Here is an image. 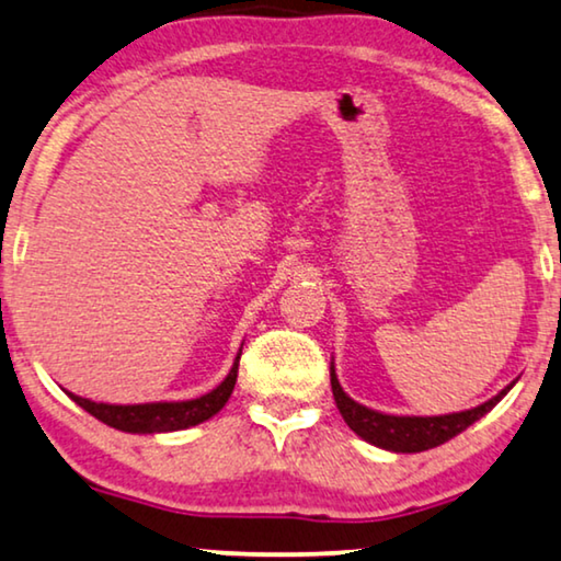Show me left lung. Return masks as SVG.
<instances>
[{"label": "left lung", "mask_w": 561, "mask_h": 561, "mask_svg": "<svg viewBox=\"0 0 561 561\" xmlns=\"http://www.w3.org/2000/svg\"><path fill=\"white\" fill-rule=\"evenodd\" d=\"M330 386H333L335 404L341 409L345 424H348L358 437L370 442V445L391 449V453H424V449L445 445L447 439L457 437L462 430H468L472 422H478L480 416L491 412L511 389L508 386V389H503L499 397H493L491 401H485V404H480L476 409H468V412L442 416H393L374 412V409L353 401L348 393L341 389V383H337L335 368H330Z\"/></svg>", "instance_id": "1"}]
</instances>
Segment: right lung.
Listing matches in <instances>:
<instances>
[{
    "instance_id": "add662e5",
    "label": "right lung",
    "mask_w": 561,
    "mask_h": 561,
    "mask_svg": "<svg viewBox=\"0 0 561 561\" xmlns=\"http://www.w3.org/2000/svg\"><path fill=\"white\" fill-rule=\"evenodd\" d=\"M239 358L224 381H220L210 393H205L201 399L191 401H157V404H99V401L81 399L76 393H68L70 399L76 401L78 407H83L85 412L96 416L108 427L122 430V432H134V435H154V432H175V430H187L195 427L205 420H210L213 414H218L220 409L226 407L228 397L233 393L236 376H239Z\"/></svg>"
}]
</instances>
